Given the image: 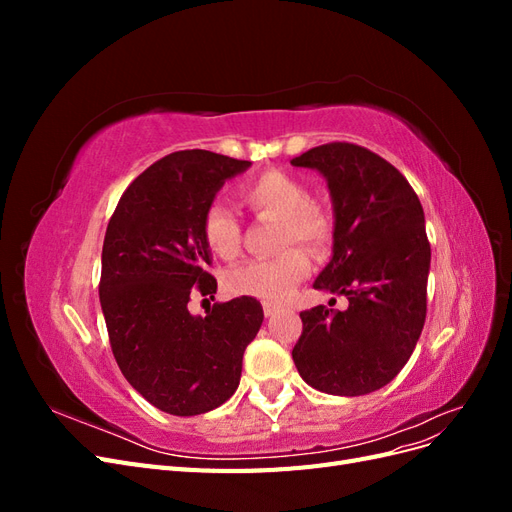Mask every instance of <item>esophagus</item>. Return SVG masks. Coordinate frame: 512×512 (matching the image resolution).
Returning a JSON list of instances; mask_svg holds the SVG:
<instances>
[{
	"label": "esophagus",
	"instance_id": "esophagus-1",
	"mask_svg": "<svg viewBox=\"0 0 512 512\" xmlns=\"http://www.w3.org/2000/svg\"><path fill=\"white\" fill-rule=\"evenodd\" d=\"M262 312H265V316H267V318H271V316H275L277 312H280V305H275V303H265V305H262Z\"/></svg>",
	"mask_w": 512,
	"mask_h": 512
}]
</instances>
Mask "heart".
<instances>
[{
  "instance_id": "obj_1",
  "label": "heart",
  "mask_w": 512,
  "mask_h": 512,
  "mask_svg": "<svg viewBox=\"0 0 512 512\" xmlns=\"http://www.w3.org/2000/svg\"><path fill=\"white\" fill-rule=\"evenodd\" d=\"M243 203L256 215L277 218L275 245L283 250L273 258H260L232 267L224 275V286L232 294H245L262 301L280 303L290 297L292 288L305 280L312 260L301 243L312 252H324L333 241V218L329 209L318 200L307 198L305 183L284 170H265L241 185ZM209 252L218 258L230 260L241 250V226L222 203H209L200 218Z\"/></svg>"
}]
</instances>
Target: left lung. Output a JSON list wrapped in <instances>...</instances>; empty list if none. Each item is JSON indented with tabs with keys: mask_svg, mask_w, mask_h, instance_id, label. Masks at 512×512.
<instances>
[{
	"mask_svg": "<svg viewBox=\"0 0 512 512\" xmlns=\"http://www.w3.org/2000/svg\"><path fill=\"white\" fill-rule=\"evenodd\" d=\"M292 164L327 177L333 258L314 288L348 299L346 312L327 305L301 312L292 359L322 393L367 395L408 363L425 324L431 247L421 200L391 162L354 143L314 147Z\"/></svg>",
	"mask_w": 512,
	"mask_h": 512,
	"instance_id": "left-lung-1",
	"label": "left lung"
}]
</instances>
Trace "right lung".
Listing matches in <instances>:
<instances>
[{"mask_svg": "<svg viewBox=\"0 0 512 512\" xmlns=\"http://www.w3.org/2000/svg\"><path fill=\"white\" fill-rule=\"evenodd\" d=\"M252 162L205 149L153 162L121 194L102 245L100 303L121 374L151 406L205 414L237 391L262 305L252 297L213 303L192 316V294L211 297V252L200 218L224 181Z\"/></svg>", "mask_w": 512, "mask_h": 512, "instance_id": "1", "label": "right lung"}]
</instances>
